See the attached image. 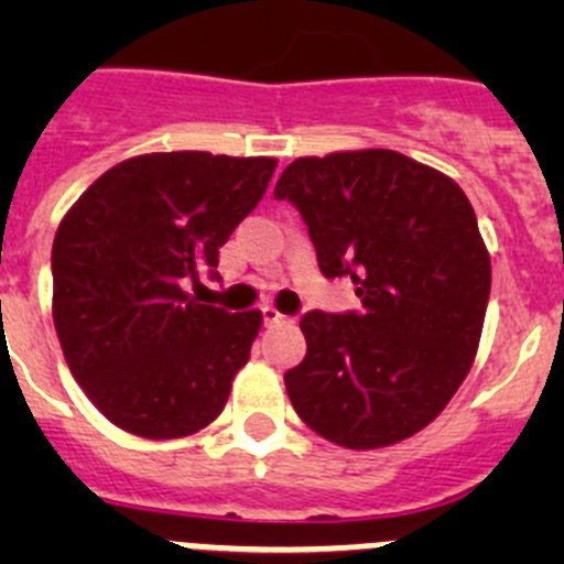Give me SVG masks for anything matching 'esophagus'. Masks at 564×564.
I'll list each match as a JSON object with an SVG mask.
<instances>
[{
    "label": "esophagus",
    "mask_w": 564,
    "mask_h": 564,
    "mask_svg": "<svg viewBox=\"0 0 564 564\" xmlns=\"http://www.w3.org/2000/svg\"><path fill=\"white\" fill-rule=\"evenodd\" d=\"M262 318H265V325L273 327V325H282V322H288V316H282V313L276 311L273 305H265L262 307Z\"/></svg>",
    "instance_id": "34e87169"
}]
</instances>
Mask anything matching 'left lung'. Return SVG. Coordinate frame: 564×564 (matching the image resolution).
Instances as JSON below:
<instances>
[{
	"instance_id": "8db88e82",
	"label": "left lung",
	"mask_w": 564,
	"mask_h": 564,
	"mask_svg": "<svg viewBox=\"0 0 564 564\" xmlns=\"http://www.w3.org/2000/svg\"><path fill=\"white\" fill-rule=\"evenodd\" d=\"M307 223L318 268L361 311H311L307 356L285 372L293 410L344 449H381L430 426L480 347L491 259L452 177L392 149L296 158L273 188Z\"/></svg>"
}]
</instances>
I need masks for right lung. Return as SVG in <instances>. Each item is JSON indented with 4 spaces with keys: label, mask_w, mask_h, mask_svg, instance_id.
Here are the masks:
<instances>
[{
    "label": "right lung",
    "mask_w": 564,
    "mask_h": 564,
    "mask_svg": "<svg viewBox=\"0 0 564 564\" xmlns=\"http://www.w3.org/2000/svg\"><path fill=\"white\" fill-rule=\"evenodd\" d=\"M273 158L152 152L104 172L53 239V325L87 398L118 430L172 441L220 415L262 313L186 293L262 200Z\"/></svg>",
    "instance_id": "obj_1"
}]
</instances>
